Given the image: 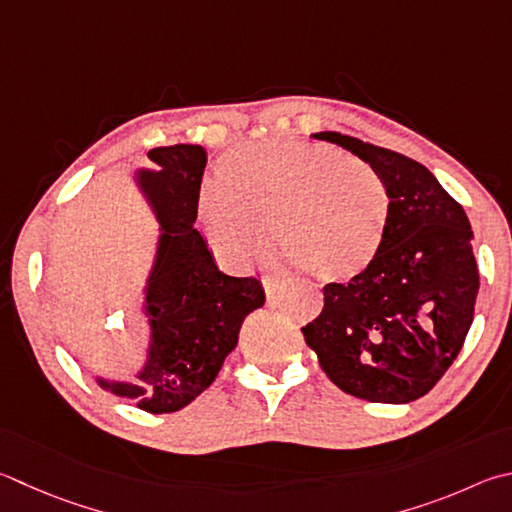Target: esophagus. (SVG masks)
Wrapping results in <instances>:
<instances>
[{
  "label": "esophagus",
  "mask_w": 512,
  "mask_h": 512,
  "mask_svg": "<svg viewBox=\"0 0 512 512\" xmlns=\"http://www.w3.org/2000/svg\"><path fill=\"white\" fill-rule=\"evenodd\" d=\"M262 284H264V291L268 297H273L280 288L286 284V280H282V277H273V275H266L262 277Z\"/></svg>",
  "instance_id": "1"
}]
</instances>
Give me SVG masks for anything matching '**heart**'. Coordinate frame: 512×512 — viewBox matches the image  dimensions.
I'll return each mask as SVG.
<instances>
[{
	"label": "heart",
	"mask_w": 512,
	"mask_h": 512,
	"mask_svg": "<svg viewBox=\"0 0 512 512\" xmlns=\"http://www.w3.org/2000/svg\"><path fill=\"white\" fill-rule=\"evenodd\" d=\"M219 188L201 194L197 224L230 268L266 257L271 228L288 264L324 282H351L383 253L392 194L369 163L295 138L235 147L217 165Z\"/></svg>",
	"instance_id": "1"
}]
</instances>
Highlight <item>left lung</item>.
Masks as SVG:
<instances>
[{"instance_id":"obj_1","label":"left lung","mask_w":512,"mask_h":512,"mask_svg":"<svg viewBox=\"0 0 512 512\" xmlns=\"http://www.w3.org/2000/svg\"><path fill=\"white\" fill-rule=\"evenodd\" d=\"M313 138L376 167L392 194V221L365 275L324 286V309L302 327L304 340L342 392L412 403L448 371L475 318L470 221L425 165L340 132Z\"/></svg>"}]
</instances>
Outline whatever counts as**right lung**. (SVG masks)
Here are the masks:
<instances>
[{"label":"right lung","instance_id":"1","mask_svg":"<svg viewBox=\"0 0 512 512\" xmlns=\"http://www.w3.org/2000/svg\"><path fill=\"white\" fill-rule=\"evenodd\" d=\"M154 167H138L136 188L159 221V239L143 288L150 324L145 362L132 380L96 376V383L145 412H179L212 385L237 347L246 315L264 306L257 277L219 271L206 239L194 228L208 154L201 145L156 147Z\"/></svg>","mask_w":512,"mask_h":512}]
</instances>
